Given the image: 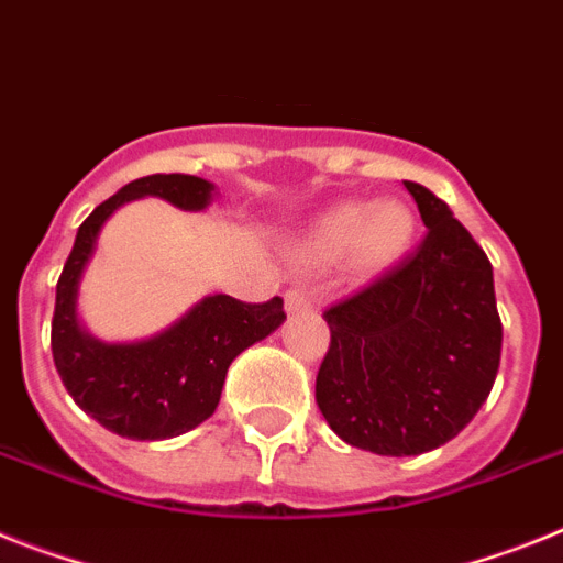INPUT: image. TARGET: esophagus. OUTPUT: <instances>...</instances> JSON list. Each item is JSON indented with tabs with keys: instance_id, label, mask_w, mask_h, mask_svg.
I'll list each match as a JSON object with an SVG mask.
<instances>
[{
	"instance_id": "esophagus-1",
	"label": "esophagus",
	"mask_w": 563,
	"mask_h": 563,
	"mask_svg": "<svg viewBox=\"0 0 563 563\" xmlns=\"http://www.w3.org/2000/svg\"><path fill=\"white\" fill-rule=\"evenodd\" d=\"M285 307H287V313H301V310H307V307H313V296H310L307 287H287Z\"/></svg>"
}]
</instances>
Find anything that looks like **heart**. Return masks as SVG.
<instances>
[{"instance_id": "obj_1", "label": "heart", "mask_w": 563, "mask_h": 563, "mask_svg": "<svg viewBox=\"0 0 563 563\" xmlns=\"http://www.w3.org/2000/svg\"><path fill=\"white\" fill-rule=\"evenodd\" d=\"M416 233L419 219L407 201H341L316 219L301 244V256L307 262H335L347 253L355 273L376 276L410 253Z\"/></svg>"}]
</instances>
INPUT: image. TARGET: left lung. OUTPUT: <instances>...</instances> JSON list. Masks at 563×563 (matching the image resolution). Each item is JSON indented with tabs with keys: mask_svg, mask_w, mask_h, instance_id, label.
<instances>
[{
	"mask_svg": "<svg viewBox=\"0 0 563 563\" xmlns=\"http://www.w3.org/2000/svg\"><path fill=\"white\" fill-rule=\"evenodd\" d=\"M405 187L424 239L324 310L330 347L316 376V405L335 435L376 455H421L455 439L501 362L487 253L432 190Z\"/></svg>",
	"mask_w": 563,
	"mask_h": 563,
	"instance_id": "obj_1",
	"label": "left lung"
}]
</instances>
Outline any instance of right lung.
I'll use <instances>...</instances> for the list:
<instances>
[{
  "mask_svg": "<svg viewBox=\"0 0 563 563\" xmlns=\"http://www.w3.org/2000/svg\"><path fill=\"white\" fill-rule=\"evenodd\" d=\"M210 190V181L185 173H153L124 185L79 224L56 282L51 321L56 373L76 405L122 439H173L210 419L222 398L230 362L271 335L287 316L278 296L262 305L208 296L179 324L139 344H102L79 328L76 287L108 216L139 196H162L176 208L201 210Z\"/></svg>",
  "mask_w": 563,
  "mask_h": 563,
  "instance_id": "1",
  "label": "right lung"
}]
</instances>
